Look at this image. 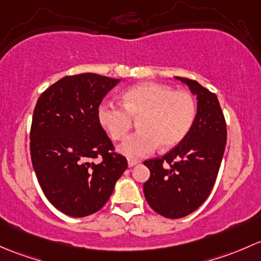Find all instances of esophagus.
Returning a JSON list of instances; mask_svg holds the SVG:
<instances>
[{
  "instance_id": "1",
  "label": "esophagus",
  "mask_w": 261,
  "mask_h": 261,
  "mask_svg": "<svg viewBox=\"0 0 261 261\" xmlns=\"http://www.w3.org/2000/svg\"><path fill=\"white\" fill-rule=\"evenodd\" d=\"M139 162H141L139 160H133V158H129V160H128V166H129V167H133V166L138 165Z\"/></svg>"
}]
</instances>
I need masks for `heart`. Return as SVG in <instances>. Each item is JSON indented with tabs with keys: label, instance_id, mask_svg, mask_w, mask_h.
I'll return each mask as SVG.
<instances>
[{
	"label": "heart",
	"instance_id": "1",
	"mask_svg": "<svg viewBox=\"0 0 261 261\" xmlns=\"http://www.w3.org/2000/svg\"><path fill=\"white\" fill-rule=\"evenodd\" d=\"M122 106L101 103L98 119L114 141H122L138 119L136 133L128 137L119 150L129 158L148 155L162 146L171 148L184 141L196 117V101L186 90H174L160 83H142L125 90Z\"/></svg>",
	"mask_w": 261,
	"mask_h": 261
}]
</instances>
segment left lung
<instances>
[{"mask_svg":"<svg viewBox=\"0 0 261 261\" xmlns=\"http://www.w3.org/2000/svg\"><path fill=\"white\" fill-rule=\"evenodd\" d=\"M197 95V114L187 136L162 157L144 161L150 177L143 191L148 205L167 219L197 210L210 195L226 146V122L217 96L196 80L176 76Z\"/></svg>","mask_w":261,"mask_h":261,"instance_id":"obj_1","label":"left lung"}]
</instances>
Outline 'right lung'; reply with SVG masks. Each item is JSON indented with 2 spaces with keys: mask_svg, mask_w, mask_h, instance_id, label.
<instances>
[{
  "mask_svg": "<svg viewBox=\"0 0 261 261\" xmlns=\"http://www.w3.org/2000/svg\"><path fill=\"white\" fill-rule=\"evenodd\" d=\"M118 83L93 72L70 75L37 99L30 130L32 166L51 205L69 216L100 210L128 167L98 119L101 100ZM96 158L102 162L93 163Z\"/></svg>",
  "mask_w": 261,
  "mask_h": 261,
  "instance_id": "add662e5",
  "label": "right lung"
}]
</instances>
